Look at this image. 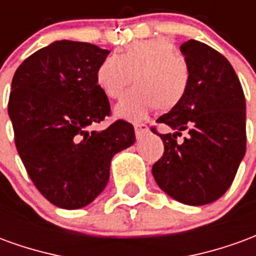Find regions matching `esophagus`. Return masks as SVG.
<instances>
[{
	"label": "esophagus",
	"mask_w": 256,
	"mask_h": 256,
	"mask_svg": "<svg viewBox=\"0 0 256 256\" xmlns=\"http://www.w3.org/2000/svg\"><path fill=\"white\" fill-rule=\"evenodd\" d=\"M134 132H136V137L137 140H141L145 134L148 133V126L145 123H136L134 124Z\"/></svg>",
	"instance_id": "esophagus-1"
}]
</instances>
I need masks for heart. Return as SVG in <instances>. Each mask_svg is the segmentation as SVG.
<instances>
[{"mask_svg":"<svg viewBox=\"0 0 256 256\" xmlns=\"http://www.w3.org/2000/svg\"><path fill=\"white\" fill-rule=\"evenodd\" d=\"M137 86L115 106V115L140 122L155 108L168 112L180 106L190 84L186 62L167 38L130 44L120 54H112L98 66L96 84L110 98H119L132 82Z\"/></svg>","mask_w":256,"mask_h":256,"instance_id":"obj_1","label":"heart"}]
</instances>
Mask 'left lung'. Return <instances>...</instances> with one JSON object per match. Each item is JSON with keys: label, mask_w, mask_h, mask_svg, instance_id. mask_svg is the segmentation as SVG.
Here are the masks:
<instances>
[{"label": "left lung", "mask_w": 256, "mask_h": 256, "mask_svg": "<svg viewBox=\"0 0 256 256\" xmlns=\"http://www.w3.org/2000/svg\"><path fill=\"white\" fill-rule=\"evenodd\" d=\"M190 72L184 100L158 118L174 133L159 134L164 152L152 167L159 188L188 206L212 203L229 189L246 155V97L225 56L203 42L181 45ZM188 136L176 142L181 131Z\"/></svg>", "instance_id": "8db88e82"}]
</instances>
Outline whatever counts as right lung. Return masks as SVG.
<instances>
[{"mask_svg": "<svg viewBox=\"0 0 256 256\" xmlns=\"http://www.w3.org/2000/svg\"><path fill=\"white\" fill-rule=\"evenodd\" d=\"M108 54L88 42L54 41L26 58L12 79L16 150L36 189L60 208L92 203L108 184L114 155L136 141L133 124L122 119L89 132L111 115L96 84Z\"/></svg>", "mask_w": 256, "mask_h": 256, "instance_id": "add662e5", "label": "right lung"}]
</instances>
